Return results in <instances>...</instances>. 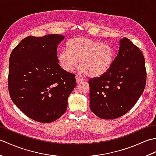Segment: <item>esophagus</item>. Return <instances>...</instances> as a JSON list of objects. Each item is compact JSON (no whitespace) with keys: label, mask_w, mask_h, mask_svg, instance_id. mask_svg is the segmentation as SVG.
<instances>
[{"label":"esophagus","mask_w":156,"mask_h":156,"mask_svg":"<svg viewBox=\"0 0 156 156\" xmlns=\"http://www.w3.org/2000/svg\"><path fill=\"white\" fill-rule=\"evenodd\" d=\"M76 82H77V84H79V83H80V82L84 81V78L80 77V76H76Z\"/></svg>","instance_id":"1"}]
</instances>
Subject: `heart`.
I'll return each instance as SVG.
<instances>
[{
	"mask_svg": "<svg viewBox=\"0 0 156 156\" xmlns=\"http://www.w3.org/2000/svg\"><path fill=\"white\" fill-rule=\"evenodd\" d=\"M113 58L114 51L110 45L82 37L69 39L66 44V50L58 55L59 64L65 71H72L80 62V71L90 77L105 74Z\"/></svg>",
	"mask_w": 156,
	"mask_h": 156,
	"instance_id": "heart-1",
	"label": "heart"
}]
</instances>
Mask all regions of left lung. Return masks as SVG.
<instances>
[{"mask_svg": "<svg viewBox=\"0 0 156 156\" xmlns=\"http://www.w3.org/2000/svg\"><path fill=\"white\" fill-rule=\"evenodd\" d=\"M119 53L108 70L90 78V108L101 119H114L131 110L146 84L145 58L127 37L120 40Z\"/></svg>", "mask_w": 156, "mask_h": 156, "instance_id": "left-lung-1", "label": "left lung"}]
</instances>
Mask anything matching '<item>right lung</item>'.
<instances>
[{
	"label": "right lung",
	"mask_w": 156,
	"mask_h": 156,
	"mask_svg": "<svg viewBox=\"0 0 156 156\" xmlns=\"http://www.w3.org/2000/svg\"><path fill=\"white\" fill-rule=\"evenodd\" d=\"M64 35L28 36L9 58V92L12 102L28 117L51 122L64 113L76 86L75 74L58 64V45Z\"/></svg>",
	"instance_id": "right-lung-1"
}]
</instances>
